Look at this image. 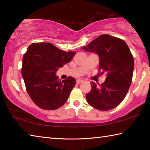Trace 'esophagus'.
Instances as JSON below:
<instances>
[{"mask_svg": "<svg viewBox=\"0 0 150 150\" xmlns=\"http://www.w3.org/2000/svg\"><path fill=\"white\" fill-rule=\"evenodd\" d=\"M83 81H83V80H81V79H77V84H80V83H83Z\"/></svg>", "mask_w": 150, "mask_h": 150, "instance_id": "esophagus-1", "label": "esophagus"}]
</instances>
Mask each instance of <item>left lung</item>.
<instances>
[{
  "mask_svg": "<svg viewBox=\"0 0 150 150\" xmlns=\"http://www.w3.org/2000/svg\"><path fill=\"white\" fill-rule=\"evenodd\" d=\"M83 50L97 54L100 74L106 73L105 82L98 87L91 83V91L86 95L88 103L102 111L116 108L124 99L132 80L134 61L128 45L118 38L103 34Z\"/></svg>",
  "mask_w": 150,
  "mask_h": 150,
  "instance_id": "1",
  "label": "left lung"
}]
</instances>
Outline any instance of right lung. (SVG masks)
Returning <instances> with one entry per match:
<instances>
[{
    "mask_svg": "<svg viewBox=\"0 0 150 150\" xmlns=\"http://www.w3.org/2000/svg\"><path fill=\"white\" fill-rule=\"evenodd\" d=\"M75 52H64L50 43H33L22 59V75L33 102L44 110H55L67 100L76 81H61L55 73L69 63Z\"/></svg>",
    "mask_w": 150,
    "mask_h": 150,
    "instance_id": "add662e5",
    "label": "right lung"
}]
</instances>
